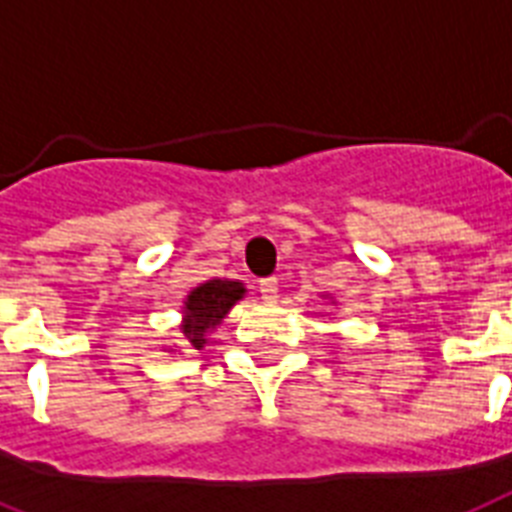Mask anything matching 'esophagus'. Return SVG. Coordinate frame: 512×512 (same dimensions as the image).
<instances>
[{
  "label": "esophagus",
  "instance_id": "1",
  "mask_svg": "<svg viewBox=\"0 0 512 512\" xmlns=\"http://www.w3.org/2000/svg\"><path fill=\"white\" fill-rule=\"evenodd\" d=\"M260 292H263L265 299H276L278 297V278L276 276L260 278Z\"/></svg>",
  "mask_w": 512,
  "mask_h": 512
}]
</instances>
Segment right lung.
Segmentation results:
<instances>
[{
  "label": "right lung",
  "mask_w": 512,
  "mask_h": 512,
  "mask_svg": "<svg viewBox=\"0 0 512 512\" xmlns=\"http://www.w3.org/2000/svg\"><path fill=\"white\" fill-rule=\"evenodd\" d=\"M247 294V286L234 278H210L205 284L194 286L184 299V318L181 334L194 350H202L207 336L213 334L220 321L231 313V307Z\"/></svg>",
  "instance_id": "obj_1"
}]
</instances>
